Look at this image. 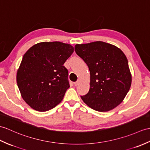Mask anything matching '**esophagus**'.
Here are the masks:
<instances>
[{
  "instance_id": "esophagus-1",
  "label": "esophagus",
  "mask_w": 150,
  "mask_h": 150,
  "mask_svg": "<svg viewBox=\"0 0 150 150\" xmlns=\"http://www.w3.org/2000/svg\"><path fill=\"white\" fill-rule=\"evenodd\" d=\"M79 83H80V81H79V80H78L77 81L75 82L74 83V85H75V86H77L79 84Z\"/></svg>"
}]
</instances>
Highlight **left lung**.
I'll use <instances>...</instances> for the list:
<instances>
[{"instance_id":"left-lung-1","label":"left lung","mask_w":150,"mask_h":150,"mask_svg":"<svg viewBox=\"0 0 150 150\" xmlns=\"http://www.w3.org/2000/svg\"><path fill=\"white\" fill-rule=\"evenodd\" d=\"M75 51L90 71L89 92L81 96L83 102L100 112L109 111L120 105L132 83L128 60L123 52L103 41L77 44Z\"/></svg>"}]
</instances>
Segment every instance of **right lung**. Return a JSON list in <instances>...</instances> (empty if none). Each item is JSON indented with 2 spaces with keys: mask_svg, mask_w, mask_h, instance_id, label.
<instances>
[{
  "mask_svg": "<svg viewBox=\"0 0 150 150\" xmlns=\"http://www.w3.org/2000/svg\"><path fill=\"white\" fill-rule=\"evenodd\" d=\"M74 51L59 41L33 45L23 56L16 74L24 101L33 109L45 112L60 103L69 88L68 71L63 64Z\"/></svg>",
  "mask_w": 150,
  "mask_h": 150,
  "instance_id": "add662e5",
  "label": "right lung"
}]
</instances>
